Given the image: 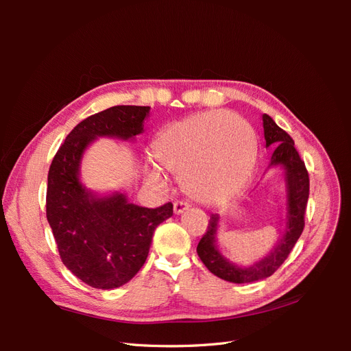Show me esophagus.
I'll return each mask as SVG.
<instances>
[{"label":"esophagus","mask_w":351,"mask_h":351,"mask_svg":"<svg viewBox=\"0 0 351 351\" xmlns=\"http://www.w3.org/2000/svg\"><path fill=\"white\" fill-rule=\"evenodd\" d=\"M187 209H189V205L186 204V202L178 200V202H176V204H174V214H176V215L183 214V212L187 210Z\"/></svg>","instance_id":"esophagus-1"}]
</instances>
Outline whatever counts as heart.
Returning a JSON list of instances; mask_svg holds the SVG:
<instances>
[{
	"mask_svg": "<svg viewBox=\"0 0 351 351\" xmlns=\"http://www.w3.org/2000/svg\"><path fill=\"white\" fill-rule=\"evenodd\" d=\"M152 156L178 177L189 197L222 205L247 186L258 159V137L241 117L210 111L168 125L154 139ZM147 178L162 182L155 167L147 168Z\"/></svg>",
	"mask_w": 351,
	"mask_h": 351,
	"instance_id": "1",
	"label": "heart"
}]
</instances>
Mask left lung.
<instances>
[{
	"label": "left lung",
	"mask_w": 351,
	"mask_h": 351,
	"mask_svg": "<svg viewBox=\"0 0 351 351\" xmlns=\"http://www.w3.org/2000/svg\"><path fill=\"white\" fill-rule=\"evenodd\" d=\"M265 147L274 152L268 169L282 171L284 180V208L280 221V237L267 256L250 265H239L230 261L218 246V230L221 217L212 214L205 236L197 244V254L205 267L218 278L234 284H246L268 278L289 258L294 244L299 240L304 227V212L309 199V174L304 162L295 151L294 142L269 115H262Z\"/></svg>",
	"instance_id": "obj_1"
}]
</instances>
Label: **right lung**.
<instances>
[{
  "label": "right lung",
  "instance_id": "add662e5",
  "mask_svg": "<svg viewBox=\"0 0 351 351\" xmlns=\"http://www.w3.org/2000/svg\"><path fill=\"white\" fill-rule=\"evenodd\" d=\"M151 107L119 105L79 123L52 159L47 219L62 263L93 289L129 282L149 253L155 228L173 215V204L155 209L134 205L115 190L97 193L82 182V159L99 137L134 141Z\"/></svg>",
  "mask_w": 351,
  "mask_h": 351
}]
</instances>
